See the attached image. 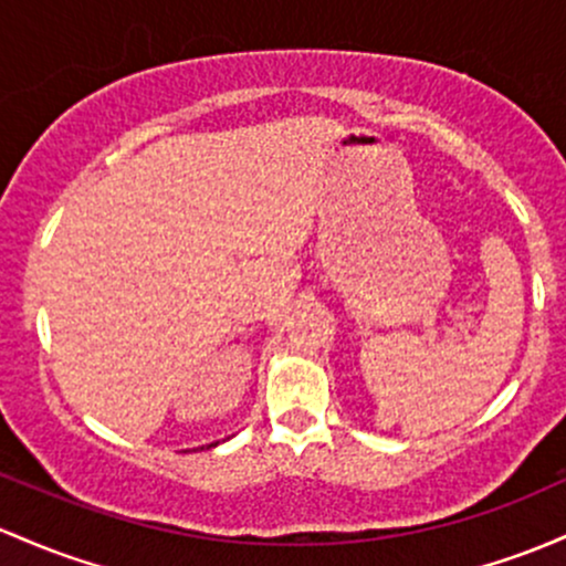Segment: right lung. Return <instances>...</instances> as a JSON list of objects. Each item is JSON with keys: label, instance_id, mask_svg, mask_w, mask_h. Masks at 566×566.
I'll use <instances>...</instances> for the list:
<instances>
[{"label": "right lung", "instance_id": "add662e5", "mask_svg": "<svg viewBox=\"0 0 566 566\" xmlns=\"http://www.w3.org/2000/svg\"><path fill=\"white\" fill-rule=\"evenodd\" d=\"M212 446H217V443H212Z\"/></svg>", "mask_w": 566, "mask_h": 566}]
</instances>
